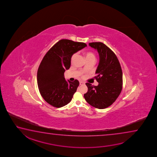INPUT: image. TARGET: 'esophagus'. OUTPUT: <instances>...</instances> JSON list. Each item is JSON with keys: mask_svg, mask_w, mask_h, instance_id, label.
<instances>
[{"mask_svg": "<svg viewBox=\"0 0 157 157\" xmlns=\"http://www.w3.org/2000/svg\"><path fill=\"white\" fill-rule=\"evenodd\" d=\"M84 84H85V83L83 82L82 81H80V85H84Z\"/></svg>", "mask_w": 157, "mask_h": 157, "instance_id": "34e87169", "label": "esophagus"}]
</instances>
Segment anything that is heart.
Wrapping results in <instances>:
<instances>
[{
    "mask_svg": "<svg viewBox=\"0 0 157 157\" xmlns=\"http://www.w3.org/2000/svg\"><path fill=\"white\" fill-rule=\"evenodd\" d=\"M83 54L85 56L86 60H90V59H95L96 60V56H95V54L92 52H91V51H86V52H84ZM75 56H76L75 54H74L73 56H72L71 59V62L74 60Z\"/></svg>",
    "mask_w": 157,
    "mask_h": 157,
    "instance_id": "b5f03b06",
    "label": "heart"
}]
</instances>
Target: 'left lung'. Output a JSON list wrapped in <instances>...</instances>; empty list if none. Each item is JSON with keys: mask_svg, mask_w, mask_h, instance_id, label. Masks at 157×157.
<instances>
[{"mask_svg": "<svg viewBox=\"0 0 157 157\" xmlns=\"http://www.w3.org/2000/svg\"><path fill=\"white\" fill-rule=\"evenodd\" d=\"M89 45L97 50L99 56L94 77L99 84L94 86L86 83L88 91L84 97L90 105L104 109L116 101L122 90V70L117 56L104 43H90Z\"/></svg>", "mask_w": 157, "mask_h": 157, "instance_id": "8db88e82", "label": "left lung"}]
</instances>
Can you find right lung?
Masks as SVG:
<instances>
[{"instance_id":"right-lung-1","label":"right lung","mask_w":157,"mask_h":157,"mask_svg":"<svg viewBox=\"0 0 157 157\" xmlns=\"http://www.w3.org/2000/svg\"><path fill=\"white\" fill-rule=\"evenodd\" d=\"M86 46L85 43L63 39L43 57L38 69V87L42 97L51 105L60 108L71 101L79 82L66 81L64 72L69 69L72 55Z\"/></svg>"}]
</instances>
